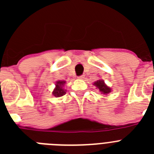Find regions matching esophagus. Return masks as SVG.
<instances>
[{
	"instance_id": "obj_1",
	"label": "esophagus",
	"mask_w": 154,
	"mask_h": 154,
	"mask_svg": "<svg viewBox=\"0 0 154 154\" xmlns=\"http://www.w3.org/2000/svg\"><path fill=\"white\" fill-rule=\"evenodd\" d=\"M84 78V75H82L78 76V79H82Z\"/></svg>"
}]
</instances>
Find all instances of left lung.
Instances as JSON below:
<instances>
[{
	"label": "left lung",
	"mask_w": 154,
	"mask_h": 154,
	"mask_svg": "<svg viewBox=\"0 0 154 154\" xmlns=\"http://www.w3.org/2000/svg\"><path fill=\"white\" fill-rule=\"evenodd\" d=\"M94 85H96L98 89H99V91L101 92H103V94H108L111 92V89L109 87L107 86L106 84L104 83L103 80H98V81L95 82L93 83Z\"/></svg>",
	"instance_id": "left-lung-1"
}]
</instances>
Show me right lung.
<instances>
[{"label": "right lung", "instance_id": "right-lung-1", "mask_svg": "<svg viewBox=\"0 0 154 154\" xmlns=\"http://www.w3.org/2000/svg\"><path fill=\"white\" fill-rule=\"evenodd\" d=\"M65 83V81H58L56 82V85H55V90L53 91V95L55 96V97H60L62 96L63 95H65L66 92L65 91L62 89V85Z\"/></svg>", "mask_w": 154, "mask_h": 154}]
</instances>
